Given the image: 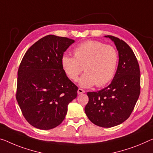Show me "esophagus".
<instances>
[{"label":"esophagus","mask_w":153,"mask_h":153,"mask_svg":"<svg viewBox=\"0 0 153 153\" xmlns=\"http://www.w3.org/2000/svg\"><path fill=\"white\" fill-rule=\"evenodd\" d=\"M77 93H78V94H82L85 93V91L81 88H79L78 91H77Z\"/></svg>","instance_id":"obj_1"}]
</instances>
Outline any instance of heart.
Instances as JSON below:
<instances>
[{
    "mask_svg": "<svg viewBox=\"0 0 153 153\" xmlns=\"http://www.w3.org/2000/svg\"><path fill=\"white\" fill-rule=\"evenodd\" d=\"M118 54L116 48L102 42L89 40L80 44L74 49V57L63 55L62 66L70 79L76 81L83 72L85 73L79 81L82 88L96 85L104 86L111 81L116 74Z\"/></svg>",
    "mask_w": 153,
    "mask_h": 153,
    "instance_id": "obj_1",
    "label": "heart"
}]
</instances>
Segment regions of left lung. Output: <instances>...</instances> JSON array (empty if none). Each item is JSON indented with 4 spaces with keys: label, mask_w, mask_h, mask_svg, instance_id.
<instances>
[{
    "label": "left lung",
    "mask_w": 153,
    "mask_h": 153,
    "mask_svg": "<svg viewBox=\"0 0 153 153\" xmlns=\"http://www.w3.org/2000/svg\"><path fill=\"white\" fill-rule=\"evenodd\" d=\"M114 42L118 51V65L109 86L97 92L87 93L85 112L96 125L109 128L120 124L132 113L140 94V70L137 58L126 42L105 36Z\"/></svg>",
    "instance_id": "obj_1"
}]
</instances>
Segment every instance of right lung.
I'll return each mask as SVG.
<instances>
[{
    "label": "right lung",
    "instance_id": "obj_1",
    "mask_svg": "<svg viewBox=\"0 0 153 153\" xmlns=\"http://www.w3.org/2000/svg\"><path fill=\"white\" fill-rule=\"evenodd\" d=\"M75 41L48 35L25 53L18 72L16 100L30 125L49 130L59 125L68 105L76 98L77 86L66 76L62 57Z\"/></svg>",
    "mask_w": 153,
    "mask_h": 153
}]
</instances>
